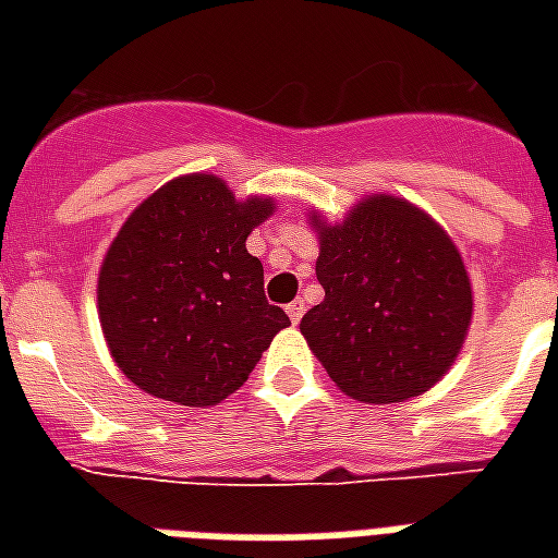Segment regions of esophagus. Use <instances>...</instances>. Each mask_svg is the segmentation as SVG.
Instances as JSON below:
<instances>
[{
    "instance_id": "1",
    "label": "esophagus",
    "mask_w": 558,
    "mask_h": 558,
    "mask_svg": "<svg viewBox=\"0 0 558 558\" xmlns=\"http://www.w3.org/2000/svg\"><path fill=\"white\" fill-rule=\"evenodd\" d=\"M304 301H301V298H295V301H292V304L287 306V313H289V318H292V324H298L301 322V318H304Z\"/></svg>"
}]
</instances>
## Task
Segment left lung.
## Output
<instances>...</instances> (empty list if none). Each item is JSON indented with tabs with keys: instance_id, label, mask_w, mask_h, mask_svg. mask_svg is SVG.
Segmentation results:
<instances>
[{
	"instance_id": "left-lung-1",
	"label": "left lung",
	"mask_w": 558,
	"mask_h": 558,
	"mask_svg": "<svg viewBox=\"0 0 558 558\" xmlns=\"http://www.w3.org/2000/svg\"><path fill=\"white\" fill-rule=\"evenodd\" d=\"M318 231L324 301L301 332L330 379L359 402H402L442 379L472 324L458 245L408 199L373 193Z\"/></svg>"
}]
</instances>
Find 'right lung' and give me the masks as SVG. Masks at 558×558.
Listing matches in <instances>:
<instances>
[{"mask_svg":"<svg viewBox=\"0 0 558 558\" xmlns=\"http://www.w3.org/2000/svg\"><path fill=\"white\" fill-rule=\"evenodd\" d=\"M275 199L219 177L170 179L126 217L98 275L104 339L124 376L153 397L208 408L243 388L289 324L263 295L245 240Z\"/></svg>","mask_w":558,"mask_h":558,"instance_id":"add662e5","label":"right lung"}]
</instances>
